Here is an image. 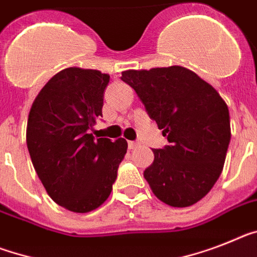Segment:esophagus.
Listing matches in <instances>:
<instances>
[{
    "instance_id": "34e87169",
    "label": "esophagus",
    "mask_w": 257,
    "mask_h": 257,
    "mask_svg": "<svg viewBox=\"0 0 257 257\" xmlns=\"http://www.w3.org/2000/svg\"><path fill=\"white\" fill-rule=\"evenodd\" d=\"M139 145H140V142H137V141H129L128 142L129 149H136Z\"/></svg>"
}]
</instances>
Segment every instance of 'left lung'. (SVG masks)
Segmentation results:
<instances>
[{
  "label": "left lung",
  "mask_w": 257,
  "mask_h": 257,
  "mask_svg": "<svg viewBox=\"0 0 257 257\" xmlns=\"http://www.w3.org/2000/svg\"><path fill=\"white\" fill-rule=\"evenodd\" d=\"M133 88L169 145L154 149L144 171L153 193L165 204L185 208L200 201L221 175L231 139L223 99L183 66L125 70Z\"/></svg>",
  "instance_id": "left-lung-1"
}]
</instances>
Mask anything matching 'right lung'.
Instances as JSON below:
<instances>
[{
	"label": "right lung",
	"mask_w": 257,
	"mask_h": 257,
	"mask_svg": "<svg viewBox=\"0 0 257 257\" xmlns=\"http://www.w3.org/2000/svg\"><path fill=\"white\" fill-rule=\"evenodd\" d=\"M109 75L68 68L53 75L32 103L27 148L45 191L74 213L91 212L108 198L126 154L124 139L115 142L90 133L102 117Z\"/></svg>",
	"instance_id": "add662e5"
}]
</instances>
